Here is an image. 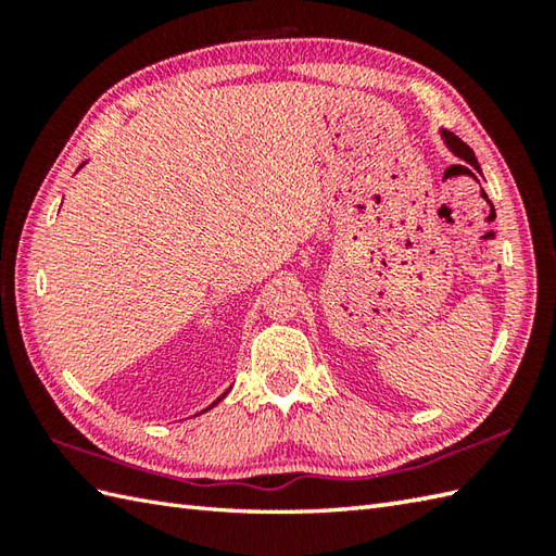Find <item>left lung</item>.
Here are the masks:
<instances>
[{"label": "left lung", "mask_w": 556, "mask_h": 556, "mask_svg": "<svg viewBox=\"0 0 556 556\" xmlns=\"http://www.w3.org/2000/svg\"><path fill=\"white\" fill-rule=\"evenodd\" d=\"M442 140H444V146H446L448 150H452L458 160L468 162L470 167H473L476 172H480V164H478V160H476V152L470 150V148L464 143V140L456 138L452 131H444V128H442Z\"/></svg>", "instance_id": "1"}]
</instances>
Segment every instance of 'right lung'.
I'll return each instance as SVG.
<instances>
[{
    "label": "right lung",
    "mask_w": 556,
    "mask_h": 556,
    "mask_svg": "<svg viewBox=\"0 0 556 556\" xmlns=\"http://www.w3.org/2000/svg\"><path fill=\"white\" fill-rule=\"evenodd\" d=\"M224 394H227V392H224ZM224 394H222V396H219V399H217V401H222V399H224ZM217 401H212V404H210V406H207V408H205V410H210V408H212V406H217Z\"/></svg>",
    "instance_id": "add662e5"
}]
</instances>
